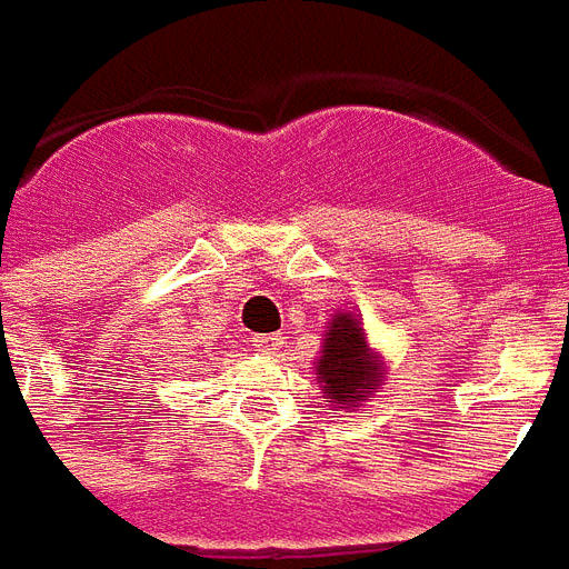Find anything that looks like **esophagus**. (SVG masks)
Returning a JSON list of instances; mask_svg holds the SVG:
<instances>
[{"label": "esophagus", "mask_w": 569, "mask_h": 569, "mask_svg": "<svg viewBox=\"0 0 569 569\" xmlns=\"http://www.w3.org/2000/svg\"><path fill=\"white\" fill-rule=\"evenodd\" d=\"M281 346H284V339H281L279 333L254 336V351H257V355H263V358H276Z\"/></svg>", "instance_id": "1"}]
</instances>
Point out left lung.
<instances>
[{
  "label": "left lung",
  "instance_id": "obj_1",
  "mask_svg": "<svg viewBox=\"0 0 569 569\" xmlns=\"http://www.w3.org/2000/svg\"><path fill=\"white\" fill-rule=\"evenodd\" d=\"M388 376L381 351L370 346L360 315L339 309L327 321L321 355L315 360V381L336 412H351L376 397Z\"/></svg>",
  "mask_w": 569,
  "mask_h": 569
}]
</instances>
